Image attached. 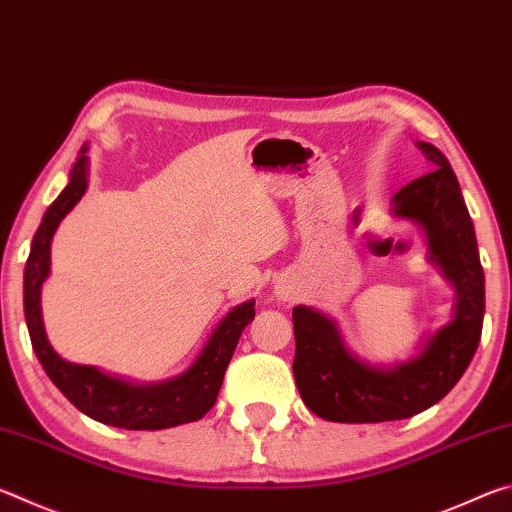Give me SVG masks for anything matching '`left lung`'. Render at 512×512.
Masks as SVG:
<instances>
[{
  "label": "left lung",
  "instance_id": "left-lung-1",
  "mask_svg": "<svg viewBox=\"0 0 512 512\" xmlns=\"http://www.w3.org/2000/svg\"><path fill=\"white\" fill-rule=\"evenodd\" d=\"M418 146L433 171L402 187L393 210L424 225L431 259L456 287V314L433 334L420 357L393 370H377L348 354L332 320L309 307L293 309L298 391L311 413L329 422L411 418L452 391L479 348L485 287L474 225L452 164L433 144Z\"/></svg>",
  "mask_w": 512,
  "mask_h": 512
}]
</instances>
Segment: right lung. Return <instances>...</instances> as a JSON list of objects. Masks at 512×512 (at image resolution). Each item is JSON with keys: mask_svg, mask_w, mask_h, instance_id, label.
I'll use <instances>...</instances> for the list:
<instances>
[{"mask_svg": "<svg viewBox=\"0 0 512 512\" xmlns=\"http://www.w3.org/2000/svg\"><path fill=\"white\" fill-rule=\"evenodd\" d=\"M85 151V149H83ZM85 155L76 160L69 185L49 205L40 228L33 237L31 253L24 268V316L42 368L76 409L92 420L119 429H167L176 424L201 420L212 409L221 391L225 368L232 359L244 327L255 318V302H244L225 316L214 329L194 366L183 375L155 386H133L128 381L108 377L90 366H76L60 359L42 329L40 287L49 275V244L63 216L85 194Z\"/></svg>", "mask_w": 512, "mask_h": 512, "instance_id": "1", "label": "right lung"}]
</instances>
